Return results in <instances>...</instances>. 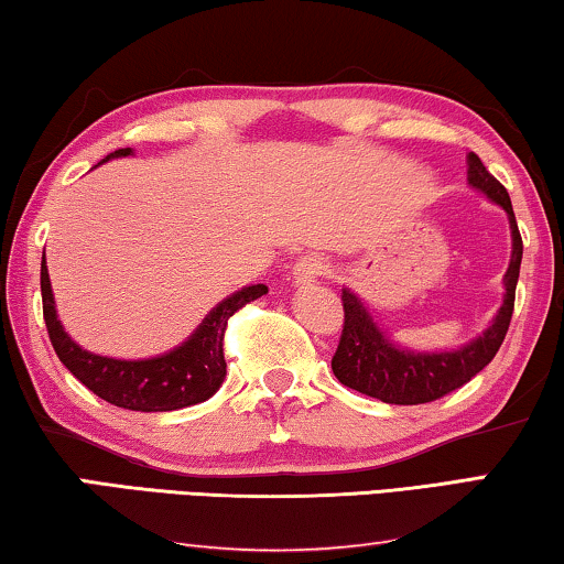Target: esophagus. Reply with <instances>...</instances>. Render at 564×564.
<instances>
[{"label":"esophagus","instance_id":"1","mask_svg":"<svg viewBox=\"0 0 564 564\" xmlns=\"http://www.w3.org/2000/svg\"><path fill=\"white\" fill-rule=\"evenodd\" d=\"M327 272H330V262H327L323 254H305L297 259V264H294L292 280L294 284H310Z\"/></svg>","mask_w":564,"mask_h":564}]
</instances>
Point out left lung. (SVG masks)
<instances>
[{"mask_svg": "<svg viewBox=\"0 0 564 564\" xmlns=\"http://www.w3.org/2000/svg\"><path fill=\"white\" fill-rule=\"evenodd\" d=\"M466 163H469V184L476 192L491 198L494 204H499L509 216L512 259H509V270L505 274V302H501L497 317L491 319L484 335L464 348L446 352H415L398 348L395 343L388 340L386 333L372 323V315L358 294L345 288V323L340 343H337L333 355V372L343 386L352 388V391L395 405L431 403L469 383L476 372L489 366L505 343L514 312L519 264H522V234L517 229L507 188L491 176L476 153L466 155Z\"/></svg>", "mask_w": 564, "mask_h": 564, "instance_id": "obj_1", "label": "left lung"}]
</instances>
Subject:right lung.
Instances as JSON below:
<instances>
[{"mask_svg":"<svg viewBox=\"0 0 564 564\" xmlns=\"http://www.w3.org/2000/svg\"><path fill=\"white\" fill-rule=\"evenodd\" d=\"M131 149H118L102 161L131 155ZM42 288V315L50 333V343L55 348L63 366L80 380L102 401L128 411H176L186 405H196L212 398L227 376V360H224V333L234 312L241 310L247 302L267 294V284H252L221 300L204 323L196 327L194 335L178 348L149 360H116L106 355H95L83 350L70 335L65 333L63 323L57 319L55 297L42 254L40 270Z\"/></svg>","mask_w":564,"mask_h":564,"instance_id":"add662e5","label":"right lung"}]
</instances>
